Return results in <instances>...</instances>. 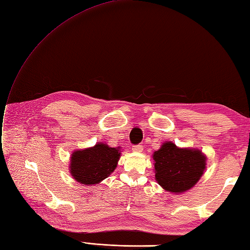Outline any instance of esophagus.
<instances>
[{
    "label": "esophagus",
    "instance_id": "1",
    "mask_svg": "<svg viewBox=\"0 0 250 250\" xmlns=\"http://www.w3.org/2000/svg\"><path fill=\"white\" fill-rule=\"evenodd\" d=\"M132 151L137 152V153H140V152L143 151V146H139V144H138V146H132Z\"/></svg>",
    "mask_w": 250,
    "mask_h": 250
}]
</instances>
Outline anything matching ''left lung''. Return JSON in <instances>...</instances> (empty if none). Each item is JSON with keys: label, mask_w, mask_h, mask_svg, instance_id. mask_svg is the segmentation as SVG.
Listing matches in <instances>:
<instances>
[{"label": "left lung", "mask_w": 250, "mask_h": 250, "mask_svg": "<svg viewBox=\"0 0 250 250\" xmlns=\"http://www.w3.org/2000/svg\"><path fill=\"white\" fill-rule=\"evenodd\" d=\"M155 177L165 190L181 193L197 184L207 165L205 155L197 148H180L165 142L154 152Z\"/></svg>", "instance_id": "left-lung-1"}]
</instances>
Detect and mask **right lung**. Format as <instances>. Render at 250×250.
I'll return each mask as SVG.
<instances>
[{
  "label": "right lung",
  "mask_w": 250,
  "mask_h": 250,
  "mask_svg": "<svg viewBox=\"0 0 250 250\" xmlns=\"http://www.w3.org/2000/svg\"><path fill=\"white\" fill-rule=\"evenodd\" d=\"M120 156V148L99 142L92 147L78 149L71 154L70 174L80 184H98L115 170Z\"/></svg>",
  "instance_id": "1"
}]
</instances>
